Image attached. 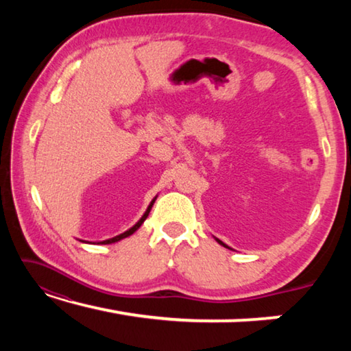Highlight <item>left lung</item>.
Listing matches in <instances>:
<instances>
[{
  "label": "left lung",
  "instance_id": "1",
  "mask_svg": "<svg viewBox=\"0 0 351 351\" xmlns=\"http://www.w3.org/2000/svg\"><path fill=\"white\" fill-rule=\"evenodd\" d=\"M217 241H218V243H219V245H223V246H226V245H224V243H223V241H219V240H217ZM226 247H228V246H226Z\"/></svg>",
  "mask_w": 351,
  "mask_h": 351
}]
</instances>
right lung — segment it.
I'll list each match as a JSON object with an SVG mask.
<instances>
[{
  "instance_id": "add662e5",
  "label": "right lung",
  "mask_w": 351,
  "mask_h": 351,
  "mask_svg": "<svg viewBox=\"0 0 351 351\" xmlns=\"http://www.w3.org/2000/svg\"><path fill=\"white\" fill-rule=\"evenodd\" d=\"M153 203H154V201H152V203H150V206H148V207H147V210H145V213H144V215H142V218L139 219V221H138V223H136V224L133 226V228H132V229H128V230H125V232H123V234H121V235H116V237H112V239H110V240H105V241H102V243H104V245H110V243H116V241H119V240H122V239H127V237H130V235H132V234H134V232H136V230H138V229L141 228V224L145 221V218L148 217V213H150V210H152V206H153Z\"/></svg>"
}]
</instances>
